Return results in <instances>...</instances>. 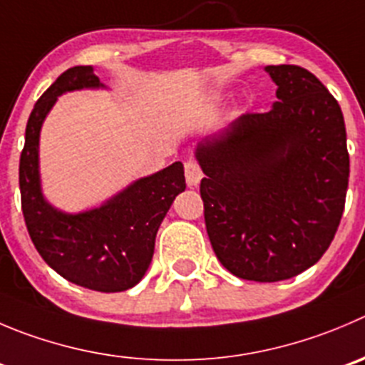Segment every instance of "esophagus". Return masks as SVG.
I'll list each match as a JSON object with an SVG mask.
<instances>
[{
	"label": "esophagus",
	"instance_id": "esophagus-1",
	"mask_svg": "<svg viewBox=\"0 0 365 365\" xmlns=\"http://www.w3.org/2000/svg\"><path fill=\"white\" fill-rule=\"evenodd\" d=\"M185 173H186V182L190 186H197L200 182V179L204 177L202 168L197 161H186L185 163Z\"/></svg>",
	"mask_w": 365,
	"mask_h": 365
}]
</instances>
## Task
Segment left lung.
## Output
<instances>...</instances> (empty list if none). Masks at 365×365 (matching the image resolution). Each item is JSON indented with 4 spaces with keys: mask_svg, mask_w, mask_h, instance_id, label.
<instances>
[{
    "mask_svg": "<svg viewBox=\"0 0 365 365\" xmlns=\"http://www.w3.org/2000/svg\"><path fill=\"white\" fill-rule=\"evenodd\" d=\"M277 102L245 113L197 159L207 237L222 265L249 281L289 279L317 263L346 204L349 154L339 102L308 69L267 66Z\"/></svg>",
    "mask_w": 365,
    "mask_h": 365,
    "instance_id": "1",
    "label": "left lung"
}]
</instances>
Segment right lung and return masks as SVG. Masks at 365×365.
Returning a JSON list of instances; mask_svg holds the SVG:
<instances>
[{"instance_id":"add662e5","label":"right lung","mask_w":365,"mask_h":365,"mask_svg":"<svg viewBox=\"0 0 365 365\" xmlns=\"http://www.w3.org/2000/svg\"><path fill=\"white\" fill-rule=\"evenodd\" d=\"M91 66H75L37 100L26 123L19 161L21 210L44 262L75 284L96 292H123L140 283L154 256L155 235L175 195L185 192L182 163L140 179L98 210L66 215L43 199L39 133L58 95L98 88Z\"/></svg>"}]
</instances>
